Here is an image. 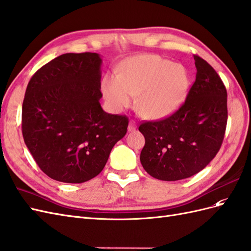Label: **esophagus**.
<instances>
[{
	"label": "esophagus",
	"instance_id": "obj_1",
	"mask_svg": "<svg viewBox=\"0 0 251 251\" xmlns=\"http://www.w3.org/2000/svg\"><path fill=\"white\" fill-rule=\"evenodd\" d=\"M136 128H137L136 123H134L133 121H130V122H129V125H128V131H133V130H136Z\"/></svg>",
	"mask_w": 251,
	"mask_h": 251
}]
</instances>
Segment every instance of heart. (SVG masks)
<instances>
[{"mask_svg":"<svg viewBox=\"0 0 251 251\" xmlns=\"http://www.w3.org/2000/svg\"><path fill=\"white\" fill-rule=\"evenodd\" d=\"M189 88L188 72L180 64L158 55L128 60L118 74L102 79V93L114 110L129 107L137 96V109L147 119L169 117L180 107Z\"/></svg>","mask_w":251,"mask_h":251,"instance_id":"b5f03b06","label":"heart"}]
</instances>
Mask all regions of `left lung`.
<instances>
[{"label": "left lung", "mask_w": 251, "mask_h": 251, "mask_svg": "<svg viewBox=\"0 0 251 251\" xmlns=\"http://www.w3.org/2000/svg\"><path fill=\"white\" fill-rule=\"evenodd\" d=\"M196 79L184 104L171 117L145 122L140 161L164 181L189 178L203 170L220 151L226 131L227 90L210 64L194 55Z\"/></svg>", "instance_id": "8db88e82"}]
</instances>
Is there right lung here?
<instances>
[{
    "mask_svg": "<svg viewBox=\"0 0 251 251\" xmlns=\"http://www.w3.org/2000/svg\"><path fill=\"white\" fill-rule=\"evenodd\" d=\"M100 66L96 53H67L44 64L28 82L23 139L54 180L81 183L98 176L127 132L128 118L100 106Z\"/></svg>",
    "mask_w": 251,
    "mask_h": 251,
    "instance_id": "right-lung-1",
    "label": "right lung"
}]
</instances>
